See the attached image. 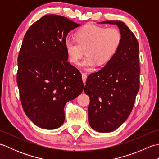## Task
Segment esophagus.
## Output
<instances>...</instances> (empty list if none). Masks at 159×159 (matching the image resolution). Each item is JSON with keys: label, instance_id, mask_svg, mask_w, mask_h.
I'll return each mask as SVG.
<instances>
[{"label": "esophagus", "instance_id": "1", "mask_svg": "<svg viewBox=\"0 0 159 159\" xmlns=\"http://www.w3.org/2000/svg\"><path fill=\"white\" fill-rule=\"evenodd\" d=\"M87 77V75L86 73H83L82 74V79H83V81L84 84H85V83L86 81Z\"/></svg>", "mask_w": 159, "mask_h": 159}]
</instances>
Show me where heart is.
I'll list each match as a JSON object with an SVG mask.
<instances>
[{
    "instance_id": "obj_1",
    "label": "heart",
    "mask_w": 159,
    "mask_h": 159,
    "mask_svg": "<svg viewBox=\"0 0 159 159\" xmlns=\"http://www.w3.org/2000/svg\"><path fill=\"white\" fill-rule=\"evenodd\" d=\"M75 39H67L65 48L70 62L77 65L84 52L87 54L81 65L87 69L103 66L116 54L121 42V34L115 27L86 25L76 33Z\"/></svg>"
}]
</instances>
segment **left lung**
Returning a JSON list of instances; mask_svg holds the SVG:
<instances>
[{
    "label": "left lung",
    "instance_id": "8db88e82",
    "mask_svg": "<svg viewBox=\"0 0 159 159\" xmlns=\"http://www.w3.org/2000/svg\"><path fill=\"white\" fill-rule=\"evenodd\" d=\"M100 23L116 25L121 34L117 52L98 72L89 74L84 92L89 96L90 126L100 133L119 128L130 114L139 89V43L121 21Z\"/></svg>",
    "mask_w": 159,
    "mask_h": 159
}]
</instances>
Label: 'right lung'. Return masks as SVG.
Segmentation results:
<instances>
[{"instance_id": "1", "label": "right lung", "mask_w": 159, "mask_h": 159, "mask_svg": "<svg viewBox=\"0 0 159 159\" xmlns=\"http://www.w3.org/2000/svg\"><path fill=\"white\" fill-rule=\"evenodd\" d=\"M79 26L64 16L46 15L33 23L24 37L17 84L26 115L42 128L61 126L66 104L83 90L81 74L67 61L65 48L67 33Z\"/></svg>"}]
</instances>
